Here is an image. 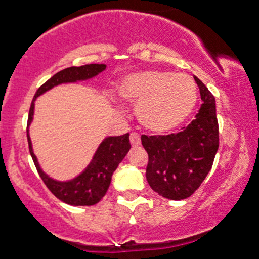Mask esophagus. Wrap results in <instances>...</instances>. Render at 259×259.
Wrapping results in <instances>:
<instances>
[{"label":"esophagus","instance_id":"obj_1","mask_svg":"<svg viewBox=\"0 0 259 259\" xmlns=\"http://www.w3.org/2000/svg\"><path fill=\"white\" fill-rule=\"evenodd\" d=\"M130 143H132L133 147H138L141 144V137L138 133H132L130 134Z\"/></svg>","mask_w":259,"mask_h":259}]
</instances>
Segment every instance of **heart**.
I'll list each match as a JSON object with an SVG mask.
<instances>
[{"label": "heart", "mask_w": 259, "mask_h": 259, "mask_svg": "<svg viewBox=\"0 0 259 259\" xmlns=\"http://www.w3.org/2000/svg\"><path fill=\"white\" fill-rule=\"evenodd\" d=\"M117 91L122 100L137 106L139 124L157 135L180 127L198 102L197 85L189 75L161 70L126 75Z\"/></svg>", "instance_id": "b5f03b06"}]
</instances>
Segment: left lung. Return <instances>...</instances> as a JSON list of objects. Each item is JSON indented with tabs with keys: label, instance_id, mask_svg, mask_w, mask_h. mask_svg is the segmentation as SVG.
Segmentation results:
<instances>
[{
	"label": "left lung",
	"instance_id": "1",
	"mask_svg": "<svg viewBox=\"0 0 259 259\" xmlns=\"http://www.w3.org/2000/svg\"><path fill=\"white\" fill-rule=\"evenodd\" d=\"M194 80L203 102L194 120L176 134L142 135L148 153L147 181L171 200L185 199L200 187L219 149L216 100L197 76Z\"/></svg>",
	"mask_w": 259,
	"mask_h": 259
}]
</instances>
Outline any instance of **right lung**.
<instances>
[{
	"instance_id": "obj_1",
	"label": "right lung",
	"mask_w": 259,
	"mask_h": 259,
	"mask_svg": "<svg viewBox=\"0 0 259 259\" xmlns=\"http://www.w3.org/2000/svg\"><path fill=\"white\" fill-rule=\"evenodd\" d=\"M105 64H89L84 66H72L61 70L55 74L51 79H48L42 87L37 91L34 98L31 101L30 110H29L28 117V129L29 125L33 121L34 115V103L38 97L42 96L47 91L57 87L60 84L76 83V81H84L88 79L94 78L100 72L105 71ZM28 143L29 152L34 161L38 174L40 179L46 184V187L52 192L55 197L59 198L64 203L70 206H93L100 202L105 197L108 187L111 184L113 171L117 168L118 163L121 162L129 149L132 148L129 142V133L120 137H107L98 146L93 158L87 166L83 172L75 176L71 180L60 181L52 179L40 168L37 156L33 152L30 137L28 130Z\"/></svg>"
}]
</instances>
